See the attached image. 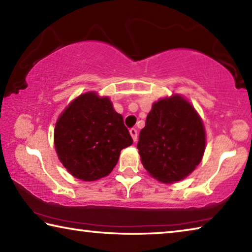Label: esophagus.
<instances>
[{"label":"esophagus","mask_w":252,"mask_h":252,"mask_svg":"<svg viewBox=\"0 0 252 252\" xmlns=\"http://www.w3.org/2000/svg\"><path fill=\"white\" fill-rule=\"evenodd\" d=\"M130 134L132 136V139H133V141H136V139H138V131H136V129H134V127H131Z\"/></svg>","instance_id":"1"}]
</instances>
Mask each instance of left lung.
I'll list each match as a JSON object with an SVG mask.
<instances>
[{
  "label": "left lung",
  "instance_id": "1",
  "mask_svg": "<svg viewBox=\"0 0 252 252\" xmlns=\"http://www.w3.org/2000/svg\"><path fill=\"white\" fill-rule=\"evenodd\" d=\"M204 147L201 119L178 94L153 103L136 146L144 169L164 183L189 176L201 161Z\"/></svg>",
  "mask_w": 252,
  "mask_h": 252
}]
</instances>
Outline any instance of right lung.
I'll use <instances>...</instances> for the list:
<instances>
[{"label":"right lung","instance_id":"add662e5","mask_svg":"<svg viewBox=\"0 0 252 252\" xmlns=\"http://www.w3.org/2000/svg\"><path fill=\"white\" fill-rule=\"evenodd\" d=\"M133 143L121 114L108 96L95 92L81 94L58 119L54 146L72 176L94 181L112 171L122 149Z\"/></svg>","mask_w":252,"mask_h":252}]
</instances>
